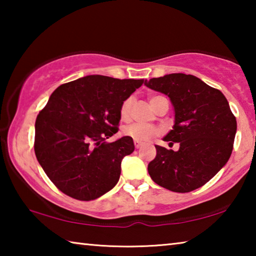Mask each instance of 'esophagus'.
Listing matches in <instances>:
<instances>
[{
	"mask_svg": "<svg viewBox=\"0 0 256 256\" xmlns=\"http://www.w3.org/2000/svg\"><path fill=\"white\" fill-rule=\"evenodd\" d=\"M142 144H141V142H138V141H134V146H136V149H138V148H140V146H142Z\"/></svg>",
	"mask_w": 256,
	"mask_h": 256,
	"instance_id": "1",
	"label": "esophagus"
}]
</instances>
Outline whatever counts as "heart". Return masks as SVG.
Listing matches in <instances>:
<instances>
[{
  "mask_svg": "<svg viewBox=\"0 0 256 256\" xmlns=\"http://www.w3.org/2000/svg\"><path fill=\"white\" fill-rule=\"evenodd\" d=\"M162 98V96H152L150 98V102L152 107L154 108L159 99ZM133 104V98L128 97L122 102L120 108V116L123 120H128L130 118V112H131V107ZM123 133L125 136L133 138L134 141L138 142H146L151 140V138L157 136L160 133V130L158 128L154 126V125H146V124H138L134 123L128 125V126L123 130Z\"/></svg>",
  "mask_w": 256,
  "mask_h": 256,
  "instance_id": "1",
  "label": "heart"
}]
</instances>
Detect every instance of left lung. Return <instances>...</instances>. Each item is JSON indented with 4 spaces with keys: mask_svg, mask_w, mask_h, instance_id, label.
Here are the masks:
<instances>
[{
    "mask_svg": "<svg viewBox=\"0 0 256 256\" xmlns=\"http://www.w3.org/2000/svg\"><path fill=\"white\" fill-rule=\"evenodd\" d=\"M144 84L170 97L175 123L164 141L180 144L177 151L156 146L157 156L148 164L150 177L177 193L201 188L227 164L232 151L237 123L226 97L184 73L152 78Z\"/></svg>",
    "mask_w": 256,
    "mask_h": 256,
    "instance_id": "1",
    "label": "left lung"
}]
</instances>
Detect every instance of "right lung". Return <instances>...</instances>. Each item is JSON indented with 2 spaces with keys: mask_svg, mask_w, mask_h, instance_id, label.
Listing matches in <instances>:
<instances>
[{
  "mask_svg": "<svg viewBox=\"0 0 256 256\" xmlns=\"http://www.w3.org/2000/svg\"><path fill=\"white\" fill-rule=\"evenodd\" d=\"M144 80L86 76L54 90L34 124V154L60 192L94 200L118 184L133 138L105 140L118 131L120 108Z\"/></svg>",
  "mask_w": 256,
  "mask_h": 256,
  "instance_id": "obj_1",
  "label": "right lung"
}]
</instances>
